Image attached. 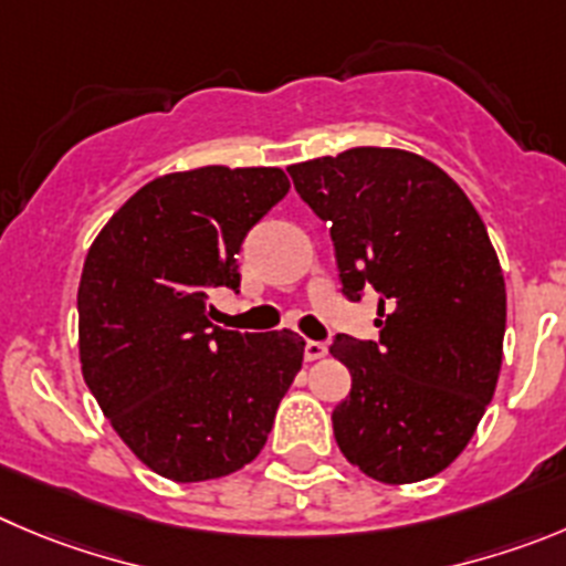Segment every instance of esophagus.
<instances>
[{"instance_id":"34e87169","label":"esophagus","mask_w":566,"mask_h":566,"mask_svg":"<svg viewBox=\"0 0 566 566\" xmlns=\"http://www.w3.org/2000/svg\"><path fill=\"white\" fill-rule=\"evenodd\" d=\"M321 357H326V343H321V340L304 343V360L313 363V360H321Z\"/></svg>"}]
</instances>
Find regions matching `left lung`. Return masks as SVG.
<instances>
[{"label": "left lung", "mask_w": 566, "mask_h": 566, "mask_svg": "<svg viewBox=\"0 0 566 566\" xmlns=\"http://www.w3.org/2000/svg\"><path fill=\"white\" fill-rule=\"evenodd\" d=\"M295 192L329 226L343 295L377 293L379 340L332 337L352 390L335 441L379 483L450 467L497 388L505 282L483 220L427 158L352 147L290 167Z\"/></svg>", "instance_id": "8db88e82"}]
</instances>
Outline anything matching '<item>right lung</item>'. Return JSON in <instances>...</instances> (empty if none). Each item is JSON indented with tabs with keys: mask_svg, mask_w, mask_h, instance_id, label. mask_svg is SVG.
Segmentation results:
<instances>
[{
	"mask_svg": "<svg viewBox=\"0 0 566 566\" xmlns=\"http://www.w3.org/2000/svg\"><path fill=\"white\" fill-rule=\"evenodd\" d=\"M279 167H200L145 184L88 248L83 379L142 463L176 483L262 452L304 360L295 332H229L209 295L240 290L248 231L287 195Z\"/></svg>",
	"mask_w": 566,
	"mask_h": 566,
	"instance_id": "add662e5",
	"label": "right lung"
}]
</instances>
